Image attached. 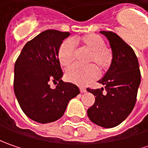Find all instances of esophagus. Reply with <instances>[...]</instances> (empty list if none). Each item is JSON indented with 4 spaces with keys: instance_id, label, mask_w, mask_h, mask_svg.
<instances>
[{
    "instance_id": "1",
    "label": "esophagus",
    "mask_w": 148,
    "mask_h": 148,
    "mask_svg": "<svg viewBox=\"0 0 148 148\" xmlns=\"http://www.w3.org/2000/svg\"><path fill=\"white\" fill-rule=\"evenodd\" d=\"M80 90H81L82 93H84V92L86 91V89L85 88V87H80Z\"/></svg>"
}]
</instances>
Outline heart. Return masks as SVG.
I'll list each match as a JSON object with an SVG mask.
<instances>
[{"mask_svg": "<svg viewBox=\"0 0 148 148\" xmlns=\"http://www.w3.org/2000/svg\"><path fill=\"white\" fill-rule=\"evenodd\" d=\"M73 43L80 49L89 52L86 66H73L66 71V78L79 86H86L98 77V70L107 71L114 61V53L110 47L105 44L103 38L96 34L90 33L73 38ZM77 52L73 43L66 39L58 49V60L60 65L68 67L76 59Z\"/></svg>", "mask_w": 148, "mask_h": 148, "instance_id": "heart-1", "label": "heart"}]
</instances>
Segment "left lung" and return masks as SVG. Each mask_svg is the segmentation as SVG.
<instances>
[{
	"label": "left lung",
	"mask_w": 148,
	"mask_h": 148,
	"mask_svg": "<svg viewBox=\"0 0 148 148\" xmlns=\"http://www.w3.org/2000/svg\"><path fill=\"white\" fill-rule=\"evenodd\" d=\"M105 35L113 53L114 61L99 83L104 88H87L94 95V105L87 110L91 122L103 128L118 126L130 114L136 104L141 72L133 49L112 31H100Z\"/></svg>",
	"instance_id": "obj_1"
}]
</instances>
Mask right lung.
<instances>
[{"label": "right lung", "instance_id": "1", "mask_svg": "<svg viewBox=\"0 0 148 148\" xmlns=\"http://www.w3.org/2000/svg\"><path fill=\"white\" fill-rule=\"evenodd\" d=\"M68 32L49 29L27 42L14 63V91L21 110L40 123H52L63 115L70 99L80 93L76 85L61 80L62 71L58 49ZM50 81H58L55 89Z\"/></svg>", "mask_w": 148, "mask_h": 148}]
</instances>
